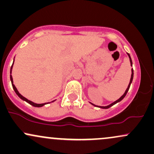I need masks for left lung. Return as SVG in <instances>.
I'll use <instances>...</instances> for the list:
<instances>
[{"instance_id": "obj_1", "label": "left lung", "mask_w": 154, "mask_h": 154, "mask_svg": "<svg viewBox=\"0 0 154 154\" xmlns=\"http://www.w3.org/2000/svg\"><path fill=\"white\" fill-rule=\"evenodd\" d=\"M127 54H128V56H129V59H130V65H131V66H132V59H131V57H130V55L128 54V53H127ZM131 71H132V75H131V78H130V83H129V85H128V88H127V90L126 91H125V93H124V94L122 95L121 97H120V98H119V99L118 100H116V101H114V102H113L112 103H111V104H109V105H108V106H96V105H95V104H93V103H91V102H90V103H91V104H92V105L93 106H95V107H98V108H100V109H109V108H110L111 106H114V104H116V103H119V102H120L124 98H125V96H126V95H127V93H128V91H129V89H130V85H131V83H132V79H133V75H134V72H133V69H131Z\"/></svg>"}]
</instances>
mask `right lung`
<instances>
[{
  "label": "right lung",
  "instance_id": "right-lung-1",
  "mask_svg": "<svg viewBox=\"0 0 154 154\" xmlns=\"http://www.w3.org/2000/svg\"><path fill=\"white\" fill-rule=\"evenodd\" d=\"M14 58H15V57H14ZM14 62H13V64H12L11 67V70H10V79H11V84H12V87H13V89L14 90L15 93H17V95H18V96L19 97V98H20L21 99H22V100H24V101H26V103H29V104H30V105L33 106H35V107H42V106H45V104H48V103H51V102H48V103H39V104H38V103H34V102H32V101H31V100H28L27 98H26L25 97H24V96H23V95H22L20 94V93H19V92L18 91V90L17 89V88H16L14 85V82H13V77H12V76H11V72H12V69H13V65H14ZM55 100H53V101H51V102H54V101H55Z\"/></svg>",
  "mask_w": 154,
  "mask_h": 154
}]
</instances>
